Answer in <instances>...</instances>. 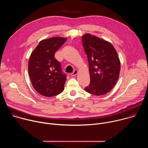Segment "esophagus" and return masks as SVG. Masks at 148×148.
Returning <instances> with one entry per match:
<instances>
[{"label":"esophagus","mask_w":148,"mask_h":148,"mask_svg":"<svg viewBox=\"0 0 148 148\" xmlns=\"http://www.w3.org/2000/svg\"><path fill=\"white\" fill-rule=\"evenodd\" d=\"M78 74V70H74V71L71 73V75L73 77V76H75L76 75H77Z\"/></svg>","instance_id":"obj_1"}]
</instances>
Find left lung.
Returning a JSON list of instances; mask_svg holds the SVG:
<instances>
[{
  "instance_id": "1",
  "label": "left lung",
  "mask_w": 148,
  "mask_h": 148,
  "mask_svg": "<svg viewBox=\"0 0 148 148\" xmlns=\"http://www.w3.org/2000/svg\"><path fill=\"white\" fill-rule=\"evenodd\" d=\"M87 56L90 77L86 91L97 96L106 94L115 86L119 76L121 62L118 53L109 41L90 33L82 37Z\"/></svg>"
}]
</instances>
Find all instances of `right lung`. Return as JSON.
Segmentation results:
<instances>
[{"label": "right lung", "mask_w": 148, "mask_h": 148, "mask_svg": "<svg viewBox=\"0 0 148 148\" xmlns=\"http://www.w3.org/2000/svg\"><path fill=\"white\" fill-rule=\"evenodd\" d=\"M66 40L61 37L42 40L30 55L29 75L33 88L41 95L51 97L64 90L66 76L54 54Z\"/></svg>", "instance_id": "right-lung-1"}]
</instances>
